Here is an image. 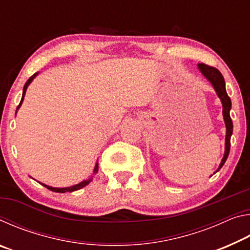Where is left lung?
I'll return each instance as SVG.
<instances>
[{
    "instance_id": "left-lung-1",
    "label": "left lung",
    "mask_w": 250,
    "mask_h": 250,
    "mask_svg": "<svg viewBox=\"0 0 250 250\" xmlns=\"http://www.w3.org/2000/svg\"><path fill=\"white\" fill-rule=\"evenodd\" d=\"M198 68H200V70L202 71V74L209 80L210 83L213 84L214 89L216 90L217 96L219 97V99L222 100V104H223V116H224V121H225V125H226V141H225V154H224V158L221 162V166H219V167H218V170H219V168H222V167L224 166V163L226 162L228 154H229V150H230V137L232 133V121H231L230 116H229V110L231 108V101L226 92L225 80H224V77L221 74V71H219L217 68H215V67L203 64V62L202 64H198Z\"/></svg>"
}]
</instances>
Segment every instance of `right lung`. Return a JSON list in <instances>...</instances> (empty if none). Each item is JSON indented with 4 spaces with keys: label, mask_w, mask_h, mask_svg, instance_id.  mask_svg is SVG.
Segmentation results:
<instances>
[{
    "label": "right lung",
    "mask_w": 250,
    "mask_h": 250,
    "mask_svg": "<svg viewBox=\"0 0 250 250\" xmlns=\"http://www.w3.org/2000/svg\"><path fill=\"white\" fill-rule=\"evenodd\" d=\"M37 75V73L36 74H34L32 77H29L28 78V80L26 82V83L24 84V88H23V95H22V99H21V103H20V104L18 105V109L20 108V105L22 104V103H23V99H24V96H25V92H26V89H27V87H28V84L31 83V82L33 80V78L35 77V76ZM98 172V163H96V167H95V170H94V173H97ZM91 180H92V177H90V179H88V180H86V181H83L82 183H79V184H76V185H74V186H70V188H50V186H47V185H45V184H42L43 186H45V188H47L48 189H50V191H53V192H57V193H65V192H74V191H77V189H80V188H84V186L86 185H88L91 182Z\"/></svg>",
    "instance_id": "1"
}]
</instances>
